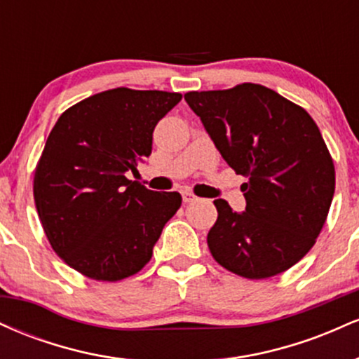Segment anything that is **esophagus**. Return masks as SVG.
<instances>
[{
    "label": "esophagus",
    "mask_w": 359,
    "mask_h": 359,
    "mask_svg": "<svg viewBox=\"0 0 359 359\" xmlns=\"http://www.w3.org/2000/svg\"><path fill=\"white\" fill-rule=\"evenodd\" d=\"M182 199L184 203H194V201H197V196H194L192 192H182Z\"/></svg>",
    "instance_id": "esophagus-1"
}]
</instances>
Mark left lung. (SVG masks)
I'll use <instances>...</instances> for the list:
<instances>
[{
    "mask_svg": "<svg viewBox=\"0 0 359 359\" xmlns=\"http://www.w3.org/2000/svg\"><path fill=\"white\" fill-rule=\"evenodd\" d=\"M184 97L226 163L248 177L245 211L214 201L217 221L208 234L214 259L251 280L294 266L314 246L334 196V163L314 119L251 82Z\"/></svg>",
    "mask_w": 359,
    "mask_h": 359,
    "instance_id": "1",
    "label": "left lung"
}]
</instances>
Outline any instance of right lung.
<instances>
[{"label":"right lung","mask_w":359,"mask_h":359,"mask_svg":"<svg viewBox=\"0 0 359 359\" xmlns=\"http://www.w3.org/2000/svg\"><path fill=\"white\" fill-rule=\"evenodd\" d=\"M182 100L167 90L118 88L60 114L40 156L34 197L53 251L94 280L118 282L150 262L182 204L126 179L151 154L156 123Z\"/></svg>","instance_id":"add662e5"}]
</instances>
